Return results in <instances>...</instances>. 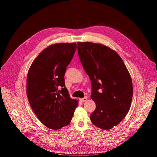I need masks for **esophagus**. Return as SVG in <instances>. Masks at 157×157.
<instances>
[{
  "instance_id": "34e87169",
  "label": "esophagus",
  "mask_w": 157,
  "mask_h": 157,
  "mask_svg": "<svg viewBox=\"0 0 157 157\" xmlns=\"http://www.w3.org/2000/svg\"><path fill=\"white\" fill-rule=\"evenodd\" d=\"M87 97H84V98H80V101L82 102H86V101H87Z\"/></svg>"
}]
</instances>
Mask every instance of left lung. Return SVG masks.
Segmentation results:
<instances>
[{
	"mask_svg": "<svg viewBox=\"0 0 157 157\" xmlns=\"http://www.w3.org/2000/svg\"><path fill=\"white\" fill-rule=\"evenodd\" d=\"M78 52L90 79V98L96 104L90 121L101 129L112 128L130 108L133 87L130 74L117 53L105 45L78 42Z\"/></svg>",
	"mask_w": 157,
	"mask_h": 157,
	"instance_id": "obj_1",
	"label": "left lung"
}]
</instances>
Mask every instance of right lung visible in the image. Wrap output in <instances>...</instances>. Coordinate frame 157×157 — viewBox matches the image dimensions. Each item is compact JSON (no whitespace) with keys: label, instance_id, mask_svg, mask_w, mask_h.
Listing matches in <instances>:
<instances>
[{"label":"right lung","instance_id":"right-lung-1","mask_svg":"<svg viewBox=\"0 0 157 157\" xmlns=\"http://www.w3.org/2000/svg\"><path fill=\"white\" fill-rule=\"evenodd\" d=\"M76 44L50 45L39 54L30 67L27 94L38 119L47 127L58 130L72 120L78 100L70 97L64 74L74 57Z\"/></svg>","mask_w":157,"mask_h":157}]
</instances>
